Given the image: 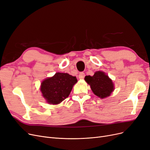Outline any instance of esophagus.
<instances>
[{"instance_id":"obj_1","label":"esophagus","mask_w":150,"mask_h":150,"mask_svg":"<svg viewBox=\"0 0 150 150\" xmlns=\"http://www.w3.org/2000/svg\"><path fill=\"white\" fill-rule=\"evenodd\" d=\"M84 76H85V74H84V73L83 72H80L79 75V78L81 80H83L84 78Z\"/></svg>"}]
</instances>
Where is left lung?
I'll return each mask as SVG.
<instances>
[{
    "label": "left lung",
    "mask_w": 150,
    "mask_h": 150,
    "mask_svg": "<svg viewBox=\"0 0 150 150\" xmlns=\"http://www.w3.org/2000/svg\"><path fill=\"white\" fill-rule=\"evenodd\" d=\"M89 84L93 93L100 99H105L110 96L114 90V84L108 76L102 71H97L93 76L84 78Z\"/></svg>",
    "instance_id": "8db88e82"
}]
</instances>
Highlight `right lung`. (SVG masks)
I'll return each mask as SVG.
<instances>
[{
  "label": "right lung",
  "instance_id": "add662e5",
  "mask_svg": "<svg viewBox=\"0 0 150 150\" xmlns=\"http://www.w3.org/2000/svg\"><path fill=\"white\" fill-rule=\"evenodd\" d=\"M77 82L75 76L67 73H56L41 83L42 96L50 104L56 105L69 96L74 84Z\"/></svg>",
  "mask_w": 150,
  "mask_h": 150
}]
</instances>
